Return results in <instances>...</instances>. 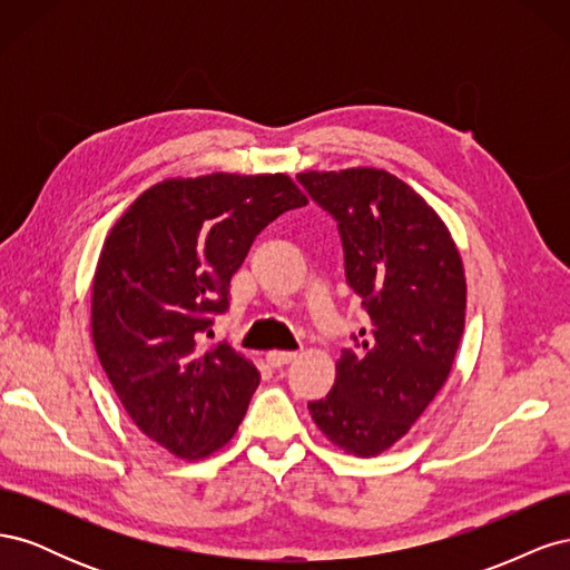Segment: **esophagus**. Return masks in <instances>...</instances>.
Returning <instances> with one entry per match:
<instances>
[{"label": "esophagus", "mask_w": 570, "mask_h": 570, "mask_svg": "<svg viewBox=\"0 0 570 570\" xmlns=\"http://www.w3.org/2000/svg\"><path fill=\"white\" fill-rule=\"evenodd\" d=\"M295 356H297L295 352H281V350H273V352H268V354H266V361H268V364H271L273 368H281V366L289 364V361L295 358Z\"/></svg>", "instance_id": "1"}]
</instances>
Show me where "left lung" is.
<instances>
[{"mask_svg":"<svg viewBox=\"0 0 570 570\" xmlns=\"http://www.w3.org/2000/svg\"><path fill=\"white\" fill-rule=\"evenodd\" d=\"M297 180L337 220L344 278L368 316L340 354L333 390L308 411L340 450L375 456L409 433L452 371L463 264L442 218L387 170H308Z\"/></svg>","mask_w":570,"mask_h":570,"instance_id":"1","label":"left lung"}]
</instances>
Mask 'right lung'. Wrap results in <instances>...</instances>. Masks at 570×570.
I'll use <instances>...</instances> for the list:
<instances>
[{"instance_id":"obj_1","label":"right lung","mask_w":570,"mask_h":570,"mask_svg":"<svg viewBox=\"0 0 570 570\" xmlns=\"http://www.w3.org/2000/svg\"><path fill=\"white\" fill-rule=\"evenodd\" d=\"M304 204L283 174L174 178L111 228L92 283L95 350L132 423L170 454L209 456L243 423L258 371L228 342H199L228 312L256 235Z\"/></svg>"}]
</instances>
